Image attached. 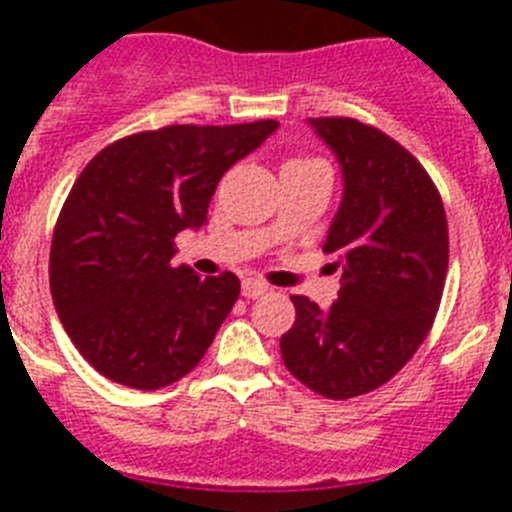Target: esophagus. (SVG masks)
<instances>
[{
	"label": "esophagus",
	"mask_w": 512,
	"mask_h": 512,
	"mask_svg": "<svg viewBox=\"0 0 512 512\" xmlns=\"http://www.w3.org/2000/svg\"><path fill=\"white\" fill-rule=\"evenodd\" d=\"M269 292V284L261 282V279H243V297H248V300H256V297L266 295Z\"/></svg>",
	"instance_id": "esophagus-1"
}]
</instances>
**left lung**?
<instances>
[{
	"mask_svg": "<svg viewBox=\"0 0 512 512\" xmlns=\"http://www.w3.org/2000/svg\"><path fill=\"white\" fill-rule=\"evenodd\" d=\"M343 169V202L325 253H338L330 310L292 295L297 318L279 341L292 377L328 400L390 382L431 333L449 269L441 194L418 158L354 117H310Z\"/></svg>",
	"mask_w": 512,
	"mask_h": 512,
	"instance_id": "1",
	"label": "left lung"
}]
</instances>
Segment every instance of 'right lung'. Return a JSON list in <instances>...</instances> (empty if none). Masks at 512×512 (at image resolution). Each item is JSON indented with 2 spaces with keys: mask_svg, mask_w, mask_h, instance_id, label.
Returning a JSON list of instances; mask_svg holds the SVG:
<instances>
[{
  "mask_svg": "<svg viewBox=\"0 0 512 512\" xmlns=\"http://www.w3.org/2000/svg\"><path fill=\"white\" fill-rule=\"evenodd\" d=\"M277 125H166L84 166L58 212L48 277L63 328L102 377L158 390L200 364L241 282L176 269L174 238L207 223L217 182Z\"/></svg>",
  "mask_w": 512,
  "mask_h": 512,
  "instance_id": "right-lung-1",
  "label": "right lung"
}]
</instances>
